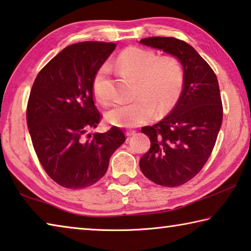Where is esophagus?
I'll return each mask as SVG.
<instances>
[{
    "label": "esophagus",
    "mask_w": 251,
    "mask_h": 251,
    "mask_svg": "<svg viewBox=\"0 0 251 251\" xmlns=\"http://www.w3.org/2000/svg\"><path fill=\"white\" fill-rule=\"evenodd\" d=\"M135 133L136 131L135 130H127L126 131V135L128 136V137H130V136H133V135H135Z\"/></svg>",
    "instance_id": "1"
}]
</instances>
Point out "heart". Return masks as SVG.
Listing matches in <instances>:
<instances>
[{
  "mask_svg": "<svg viewBox=\"0 0 251 251\" xmlns=\"http://www.w3.org/2000/svg\"><path fill=\"white\" fill-rule=\"evenodd\" d=\"M117 66L137 77V93L143 94L127 103H116L106 113V118L114 125L135 127L145 124L155 116H164L179 97L184 74L177 59L171 56L158 57L150 50L131 46L123 50L117 58ZM107 67L99 71L93 80V92L101 103L109 100L106 82Z\"/></svg>",
  "mask_w": 251,
  "mask_h": 251,
  "instance_id": "1",
  "label": "heart"
}]
</instances>
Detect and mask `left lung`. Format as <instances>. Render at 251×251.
Here are the masks:
<instances>
[{"label": "left lung", "mask_w": 251, "mask_h": 251, "mask_svg": "<svg viewBox=\"0 0 251 251\" xmlns=\"http://www.w3.org/2000/svg\"><path fill=\"white\" fill-rule=\"evenodd\" d=\"M139 43L177 57L184 70L179 100L164 120L142 131L151 139L139 160L148 179L177 187L192 179L209 158L223 123L217 76L193 46L175 37H147Z\"/></svg>", "instance_id": "1"}]
</instances>
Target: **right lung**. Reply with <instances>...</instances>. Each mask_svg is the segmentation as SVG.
<instances>
[{
  "instance_id": "obj_1",
  "label": "right lung",
  "mask_w": 251,
  "mask_h": 251,
  "mask_svg": "<svg viewBox=\"0 0 251 251\" xmlns=\"http://www.w3.org/2000/svg\"><path fill=\"white\" fill-rule=\"evenodd\" d=\"M115 43L70 45L37 74L26 121L33 147L46 174L70 189L86 188L105 175L110 156L125 142L121 128L87 134L101 115L93 99V80Z\"/></svg>"
}]
</instances>
